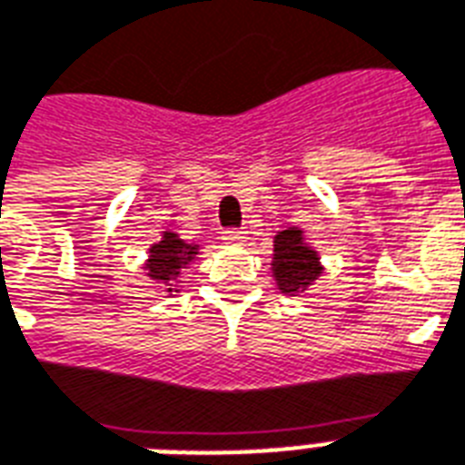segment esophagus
Wrapping results in <instances>:
<instances>
[{
	"mask_svg": "<svg viewBox=\"0 0 465 465\" xmlns=\"http://www.w3.org/2000/svg\"><path fill=\"white\" fill-rule=\"evenodd\" d=\"M222 239L232 246H241L246 241V232L243 229H226V232H222Z\"/></svg>",
	"mask_w": 465,
	"mask_h": 465,
	"instance_id": "esophagus-1",
	"label": "esophagus"
}]
</instances>
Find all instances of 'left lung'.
Returning a JSON list of instances; mask_svg holds the SVG:
<instances>
[{
  "label": "left lung",
  "mask_w": 465,
  "mask_h": 465,
  "mask_svg": "<svg viewBox=\"0 0 465 465\" xmlns=\"http://www.w3.org/2000/svg\"><path fill=\"white\" fill-rule=\"evenodd\" d=\"M271 265L280 292L292 297L310 290L324 271L319 263V253L304 241V232L297 226H288L285 232L275 233Z\"/></svg>",
  "instance_id": "8db88e82"
}]
</instances>
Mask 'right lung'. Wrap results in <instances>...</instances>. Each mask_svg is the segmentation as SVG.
Wrapping results in <instances>:
<instances>
[{
    "label": "right lung",
    "mask_w": 465,
    "mask_h": 465,
    "mask_svg": "<svg viewBox=\"0 0 465 465\" xmlns=\"http://www.w3.org/2000/svg\"><path fill=\"white\" fill-rule=\"evenodd\" d=\"M197 253L200 251H197L194 243H185L173 232H163V239L148 248V278L155 280V282H163L165 292H177L175 282L180 278V272L193 263Z\"/></svg>",
    "instance_id": "1"
}]
</instances>
